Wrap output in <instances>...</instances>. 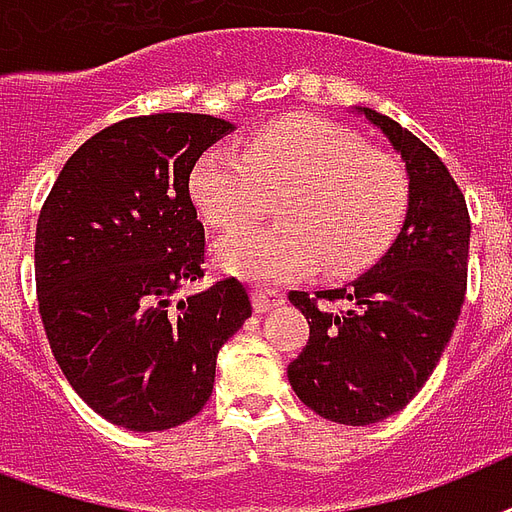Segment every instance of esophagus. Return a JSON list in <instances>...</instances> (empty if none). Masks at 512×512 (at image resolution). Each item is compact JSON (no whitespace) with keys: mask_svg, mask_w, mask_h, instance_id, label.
<instances>
[{"mask_svg":"<svg viewBox=\"0 0 512 512\" xmlns=\"http://www.w3.org/2000/svg\"><path fill=\"white\" fill-rule=\"evenodd\" d=\"M283 301L285 293L277 291V288H256V291H253V307H256V312L275 310Z\"/></svg>","mask_w":512,"mask_h":512,"instance_id":"1","label":"esophagus"}]
</instances>
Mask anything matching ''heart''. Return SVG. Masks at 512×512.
<instances>
[{"label":"heart","mask_w":512,"mask_h":512,"mask_svg":"<svg viewBox=\"0 0 512 512\" xmlns=\"http://www.w3.org/2000/svg\"><path fill=\"white\" fill-rule=\"evenodd\" d=\"M277 194L280 224L224 237L216 264L253 280L331 275L368 267L406 213L408 186L390 154L366 149L350 130L315 114H291L245 138L243 154L211 146L189 173V197L213 229L261 216Z\"/></svg>","instance_id":"heart-1"}]
</instances>
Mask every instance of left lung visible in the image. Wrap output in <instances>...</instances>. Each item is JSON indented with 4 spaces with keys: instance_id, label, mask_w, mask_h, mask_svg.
<instances>
[{
    "instance_id": "left-lung-1",
    "label": "left lung",
    "mask_w": 512,
    "mask_h": 512,
    "mask_svg": "<svg viewBox=\"0 0 512 512\" xmlns=\"http://www.w3.org/2000/svg\"><path fill=\"white\" fill-rule=\"evenodd\" d=\"M360 114L406 162L403 229L355 283L315 296L288 293L310 323L288 382L315 414L352 427L400 411L433 374L462 312L470 248L465 194L441 157L390 117L366 106Z\"/></svg>"
}]
</instances>
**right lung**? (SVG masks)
<instances>
[{"label": "right lung", "mask_w": 512, "mask_h": 512, "mask_svg": "<svg viewBox=\"0 0 512 512\" xmlns=\"http://www.w3.org/2000/svg\"><path fill=\"white\" fill-rule=\"evenodd\" d=\"M229 130L184 112L114 122L71 154L39 211L47 342L79 398L112 425L157 433L200 414L221 344L251 318L235 277L178 299L205 275L189 173Z\"/></svg>", "instance_id": "1"}]
</instances>
